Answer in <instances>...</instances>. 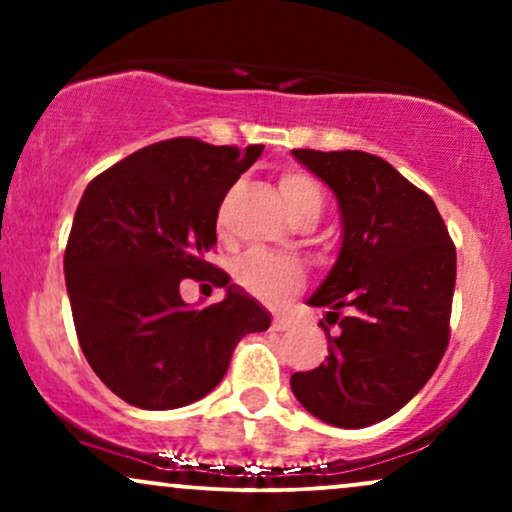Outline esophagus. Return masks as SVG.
<instances>
[{
	"mask_svg": "<svg viewBox=\"0 0 512 512\" xmlns=\"http://www.w3.org/2000/svg\"><path fill=\"white\" fill-rule=\"evenodd\" d=\"M272 327L276 332H286V330H291V320L286 315H274Z\"/></svg>",
	"mask_w": 512,
	"mask_h": 512,
	"instance_id": "34e87169",
	"label": "esophagus"
}]
</instances>
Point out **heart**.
<instances>
[{
	"instance_id": "heart-1",
	"label": "heart",
	"mask_w": 512,
	"mask_h": 512,
	"mask_svg": "<svg viewBox=\"0 0 512 512\" xmlns=\"http://www.w3.org/2000/svg\"><path fill=\"white\" fill-rule=\"evenodd\" d=\"M279 190L293 219L305 211H317V214L322 211L320 185L301 170H284L279 178ZM236 279L245 291L260 301L279 303L305 284V269L291 257L252 250L236 262Z\"/></svg>"
}]
</instances>
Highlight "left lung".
Instances as JSON below:
<instances>
[{
  "label": "left lung",
  "mask_w": 512,
  "mask_h": 512,
  "mask_svg": "<svg viewBox=\"0 0 512 512\" xmlns=\"http://www.w3.org/2000/svg\"><path fill=\"white\" fill-rule=\"evenodd\" d=\"M293 156L337 195L344 243L308 301L330 308L320 322L330 356L293 373L291 390L325 424H378L428 383L448 349L455 243L436 202L380 156L313 149Z\"/></svg>",
  "instance_id": "left-lung-1"
}]
</instances>
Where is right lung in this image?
Masks as SVG:
<instances>
[{
	"mask_svg": "<svg viewBox=\"0 0 512 512\" xmlns=\"http://www.w3.org/2000/svg\"><path fill=\"white\" fill-rule=\"evenodd\" d=\"M264 146L156 142L88 182L64 250L79 346L108 390L139 409H178L214 390L233 351L272 322L207 255L223 197ZM185 278L226 285L221 304L195 311Z\"/></svg>",
	"mask_w": 512,
	"mask_h": 512,
	"instance_id": "obj_1",
	"label": "right lung"
}]
</instances>
